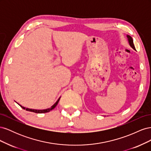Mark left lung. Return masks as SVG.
Listing matches in <instances>:
<instances>
[{
    "label": "left lung",
    "mask_w": 151,
    "mask_h": 151,
    "mask_svg": "<svg viewBox=\"0 0 151 151\" xmlns=\"http://www.w3.org/2000/svg\"><path fill=\"white\" fill-rule=\"evenodd\" d=\"M127 38H128V42H129V43L130 45V46L133 48L134 50H135V46L134 45V41H133V39H132V38L129 35H127Z\"/></svg>",
    "instance_id": "1"
}]
</instances>
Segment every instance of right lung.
Returning a JSON list of instances; mask_svg holds the SVG:
<instances>
[{
    "label": "right lung",
    "mask_w": 151,
    "mask_h": 151,
    "mask_svg": "<svg viewBox=\"0 0 151 151\" xmlns=\"http://www.w3.org/2000/svg\"><path fill=\"white\" fill-rule=\"evenodd\" d=\"M60 97L58 98V99L56 101V103H55L53 105H52V106L51 107L49 108H47V109H29V108H25V107H24V106H22L21 105H20V104H19V106H20L21 108H23L24 109H26V110L29 111L35 112V113H47V112H49L50 111L52 110L53 109H54L55 108V106L57 105V104H58V101H59V100H60ZM17 104H18V103H17Z\"/></svg>",
    "instance_id": "1"
}]
</instances>
